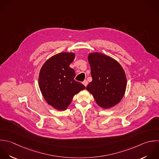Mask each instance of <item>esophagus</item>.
Masks as SVG:
<instances>
[{
  "instance_id": "obj_1",
  "label": "esophagus",
  "mask_w": 159,
  "mask_h": 159,
  "mask_svg": "<svg viewBox=\"0 0 159 159\" xmlns=\"http://www.w3.org/2000/svg\"><path fill=\"white\" fill-rule=\"evenodd\" d=\"M82 84H83L85 87H87V84H88V82H87L86 80H85L82 82Z\"/></svg>"
}]
</instances>
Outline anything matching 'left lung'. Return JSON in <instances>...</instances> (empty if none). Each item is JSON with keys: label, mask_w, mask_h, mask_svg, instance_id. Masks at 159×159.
I'll list each match as a JSON object with an SVG mask.
<instances>
[{"label": "left lung", "mask_w": 159, "mask_h": 159, "mask_svg": "<svg viewBox=\"0 0 159 159\" xmlns=\"http://www.w3.org/2000/svg\"><path fill=\"white\" fill-rule=\"evenodd\" d=\"M88 60L92 81L86 89L100 107L107 109L115 106L123 98L126 89L124 69L115 59L102 53H90Z\"/></svg>", "instance_id": "8db88e82"}]
</instances>
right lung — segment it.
<instances>
[{
    "mask_svg": "<svg viewBox=\"0 0 159 159\" xmlns=\"http://www.w3.org/2000/svg\"><path fill=\"white\" fill-rule=\"evenodd\" d=\"M74 52H61L48 59L41 68L38 84L46 102L57 110H66L74 96L85 87L74 80L75 70L69 67Z\"/></svg>",
    "mask_w": 159,
    "mask_h": 159,
    "instance_id": "obj_1",
    "label": "right lung"
}]
</instances>
